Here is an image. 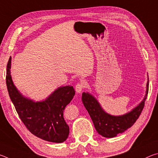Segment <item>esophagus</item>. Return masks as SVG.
Listing matches in <instances>:
<instances>
[{
  "mask_svg": "<svg viewBox=\"0 0 158 158\" xmlns=\"http://www.w3.org/2000/svg\"><path fill=\"white\" fill-rule=\"evenodd\" d=\"M85 86V85L84 84V83H78L75 86V90L77 93H80L83 90H84V88Z\"/></svg>",
  "mask_w": 158,
  "mask_h": 158,
  "instance_id": "obj_1",
  "label": "esophagus"
}]
</instances>
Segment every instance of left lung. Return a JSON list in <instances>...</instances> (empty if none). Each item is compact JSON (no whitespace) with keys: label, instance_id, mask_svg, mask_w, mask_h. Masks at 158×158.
<instances>
[{"label":"left lung","instance_id":"left-lung-1","mask_svg":"<svg viewBox=\"0 0 158 158\" xmlns=\"http://www.w3.org/2000/svg\"><path fill=\"white\" fill-rule=\"evenodd\" d=\"M148 81L146 84V93L143 100L132 111L122 116H112L101 107L98 101L89 93H82L83 104L91 118L95 130L100 135L111 138L123 133L132 127L142 111L146 95L148 92Z\"/></svg>","mask_w":158,"mask_h":158}]
</instances>
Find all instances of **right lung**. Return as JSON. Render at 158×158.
<instances>
[{"instance_id":"right-lung-1","label":"right lung","mask_w":158,"mask_h":158,"mask_svg":"<svg viewBox=\"0 0 158 158\" xmlns=\"http://www.w3.org/2000/svg\"><path fill=\"white\" fill-rule=\"evenodd\" d=\"M11 57L7 65V90L19 116L25 126L36 137L54 143H62L68 137L69 129L64 119L65 106L73 100L75 90L73 86L59 87L46 100L34 102L21 95L12 81Z\"/></svg>"}]
</instances>
